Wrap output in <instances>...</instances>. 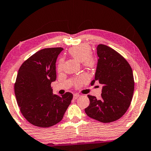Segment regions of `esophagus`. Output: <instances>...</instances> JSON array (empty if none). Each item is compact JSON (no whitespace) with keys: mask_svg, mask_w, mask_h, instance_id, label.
Wrapping results in <instances>:
<instances>
[{"mask_svg":"<svg viewBox=\"0 0 151 151\" xmlns=\"http://www.w3.org/2000/svg\"><path fill=\"white\" fill-rule=\"evenodd\" d=\"M80 95H78V94H75V95H73V98L76 99H78V97H80Z\"/></svg>","mask_w":151,"mask_h":151,"instance_id":"esophagus-1","label":"esophagus"}]
</instances>
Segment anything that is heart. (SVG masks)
<instances>
[{"mask_svg":"<svg viewBox=\"0 0 151 151\" xmlns=\"http://www.w3.org/2000/svg\"><path fill=\"white\" fill-rule=\"evenodd\" d=\"M69 54L71 57L76 60L83 63L84 67L89 69H93L96 67L97 60L96 57L92 55L91 49L88 45L83 44L79 46L71 47L69 50ZM63 66V60L61 59L58 65V70L60 71L62 70ZM86 80V78L84 76H81L75 81V85L80 86L84 81Z\"/></svg>","mask_w":151,"mask_h":151,"instance_id":"obj_1","label":"heart"}]
</instances>
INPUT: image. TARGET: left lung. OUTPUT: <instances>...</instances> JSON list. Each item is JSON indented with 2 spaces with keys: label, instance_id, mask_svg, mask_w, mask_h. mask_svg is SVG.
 Returning a JSON list of instances; mask_svg holds the SVG:
<instances>
[{
  "label": "left lung",
  "instance_id": "1",
  "mask_svg": "<svg viewBox=\"0 0 151 151\" xmlns=\"http://www.w3.org/2000/svg\"><path fill=\"white\" fill-rule=\"evenodd\" d=\"M95 81L103 84L101 99L88 95L87 115L101 123H111L123 117L133 99L134 81L133 70L127 61L109 46L99 44Z\"/></svg>",
  "mask_w": 151,
  "mask_h": 151
}]
</instances>
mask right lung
<instances>
[{
	"mask_svg": "<svg viewBox=\"0 0 151 151\" xmlns=\"http://www.w3.org/2000/svg\"><path fill=\"white\" fill-rule=\"evenodd\" d=\"M61 47L39 50L28 58L18 70L14 83L17 104L29 123L46 128L62 119L73 94L53 93L51 83L56 79L55 62Z\"/></svg>",
	"mask_w": 151,
	"mask_h": 151,
	"instance_id": "add662e5",
	"label": "right lung"
}]
</instances>
